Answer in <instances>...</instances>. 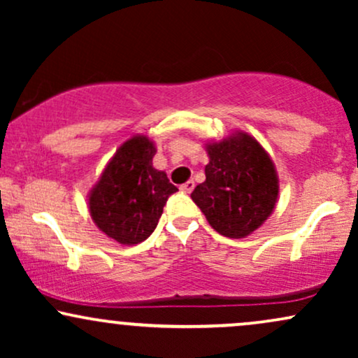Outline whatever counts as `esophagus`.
<instances>
[{
  "mask_svg": "<svg viewBox=\"0 0 358 358\" xmlns=\"http://www.w3.org/2000/svg\"><path fill=\"white\" fill-rule=\"evenodd\" d=\"M193 188H195V182H193V180H188V182H185L182 187H180V190L183 193H190Z\"/></svg>",
  "mask_w": 358,
  "mask_h": 358,
  "instance_id": "1",
  "label": "esophagus"
}]
</instances>
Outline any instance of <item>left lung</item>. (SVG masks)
<instances>
[{"mask_svg": "<svg viewBox=\"0 0 358 358\" xmlns=\"http://www.w3.org/2000/svg\"><path fill=\"white\" fill-rule=\"evenodd\" d=\"M210 162L205 182L192 200L217 232L241 239L261 227L278 199V176L271 158L254 138L241 133L207 146Z\"/></svg>", "mask_w": 358, "mask_h": 358, "instance_id": "1", "label": "left lung"}]
</instances>
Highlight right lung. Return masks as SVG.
Wrapping results in <instances>:
<instances>
[{"instance_id":"obj_1","label":"right lung","mask_w":358,"mask_h":358,"mask_svg":"<svg viewBox=\"0 0 358 358\" xmlns=\"http://www.w3.org/2000/svg\"><path fill=\"white\" fill-rule=\"evenodd\" d=\"M156 148L146 136L126 141L106 166L89 196L97 227L119 244L146 241L158 225L170 195L178 192L165 171L153 168Z\"/></svg>"}]
</instances>
